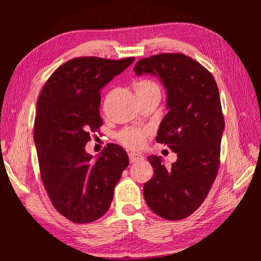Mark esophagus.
Here are the masks:
<instances>
[{
  "label": "esophagus",
  "mask_w": 261,
  "mask_h": 261,
  "mask_svg": "<svg viewBox=\"0 0 261 261\" xmlns=\"http://www.w3.org/2000/svg\"><path fill=\"white\" fill-rule=\"evenodd\" d=\"M128 156H129L130 163L136 162V161H138L139 159H141V158H143V155H141L140 153H136V152H129V153H128Z\"/></svg>",
  "instance_id": "obj_1"
}]
</instances>
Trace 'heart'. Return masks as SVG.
<instances>
[{
  "label": "heart",
  "instance_id": "obj_1",
  "mask_svg": "<svg viewBox=\"0 0 261 261\" xmlns=\"http://www.w3.org/2000/svg\"><path fill=\"white\" fill-rule=\"evenodd\" d=\"M134 89L137 94L158 92L160 93V88L156 83L151 80H139L134 83ZM118 140L132 149H136L143 146L146 140V132L138 128H127L118 134Z\"/></svg>",
  "mask_w": 261,
  "mask_h": 261
}]
</instances>
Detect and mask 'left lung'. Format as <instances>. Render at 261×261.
I'll return each mask as SVG.
<instances>
[{"mask_svg":"<svg viewBox=\"0 0 261 261\" xmlns=\"http://www.w3.org/2000/svg\"><path fill=\"white\" fill-rule=\"evenodd\" d=\"M134 70L159 76L167 89L169 112L155 140L177 153L170 169L160 156L148 158L153 176L145 183V200L163 219H185L200 207L219 170L224 117L217 83L206 67L181 53L141 59Z\"/></svg>","mask_w":261,"mask_h":261,"instance_id":"left-lung-1","label":"left lung"}]
</instances>
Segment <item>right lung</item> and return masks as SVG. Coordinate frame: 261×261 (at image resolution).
I'll list each match as a JSON object with an SVG mask.
<instances>
[{
	"instance_id": "add662e5",
	"label": "right lung",
	"mask_w": 261,
	"mask_h": 261,
	"mask_svg": "<svg viewBox=\"0 0 261 261\" xmlns=\"http://www.w3.org/2000/svg\"><path fill=\"white\" fill-rule=\"evenodd\" d=\"M134 60L72 59L50 76L39 96L34 139L41 179L54 208L74 223L105 215L129 164L118 145L109 144L96 160L85 146L103 123L101 89Z\"/></svg>"
}]
</instances>
